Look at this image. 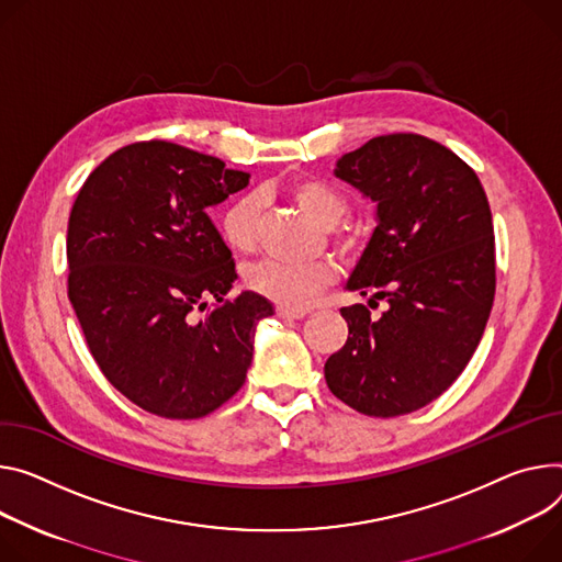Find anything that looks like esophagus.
Here are the masks:
<instances>
[{
	"instance_id": "34e87169",
	"label": "esophagus",
	"mask_w": 562,
	"mask_h": 562,
	"mask_svg": "<svg viewBox=\"0 0 562 562\" xmlns=\"http://www.w3.org/2000/svg\"><path fill=\"white\" fill-rule=\"evenodd\" d=\"M307 314H310V312H304V310H286V307H278V316H280V318H284V321H300V318H304Z\"/></svg>"
}]
</instances>
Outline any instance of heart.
<instances>
[{
    "mask_svg": "<svg viewBox=\"0 0 562 562\" xmlns=\"http://www.w3.org/2000/svg\"><path fill=\"white\" fill-rule=\"evenodd\" d=\"M286 194L295 206L310 215L318 226L334 228L347 213V199L323 179H297L286 186ZM262 206L260 199L244 194L235 199L222 215V235L226 244L237 252H250L260 239ZM356 241L353 233H342L340 244L351 246ZM336 269L329 262H282L265 260L246 271V284L265 295L267 300L286 310L310 307L314 297L334 282Z\"/></svg>",
    "mask_w": 562,
    "mask_h": 562,
    "instance_id": "1",
    "label": "heart"
}]
</instances>
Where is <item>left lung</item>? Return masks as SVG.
<instances>
[{
  "instance_id": "1",
  "label": "left lung",
  "mask_w": 562,
  "mask_h": 562,
  "mask_svg": "<svg viewBox=\"0 0 562 562\" xmlns=\"http://www.w3.org/2000/svg\"><path fill=\"white\" fill-rule=\"evenodd\" d=\"M334 177L376 203V228L345 289L385 300L342 307L349 336L325 363L329 390L368 417L415 413L464 372L495 295V237L477 175L419 134L376 136Z\"/></svg>"
}]
</instances>
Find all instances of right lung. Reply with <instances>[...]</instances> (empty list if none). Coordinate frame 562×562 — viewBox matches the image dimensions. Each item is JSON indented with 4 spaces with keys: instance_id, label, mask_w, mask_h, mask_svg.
Masks as SVG:
<instances>
[{
    "instance_id": "obj_1",
    "label": "right lung",
    "mask_w": 562,
    "mask_h": 562,
    "mask_svg": "<svg viewBox=\"0 0 562 562\" xmlns=\"http://www.w3.org/2000/svg\"><path fill=\"white\" fill-rule=\"evenodd\" d=\"M248 179L217 157L147 140L110 155L76 196L69 300L98 368L151 415L217 411L244 385L258 323L273 316L255 291L224 297L237 273L209 217Z\"/></svg>"
}]
</instances>
